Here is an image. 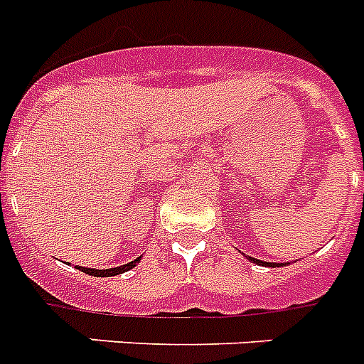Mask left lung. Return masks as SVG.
<instances>
[{"label":"left lung","mask_w":364,"mask_h":364,"mask_svg":"<svg viewBox=\"0 0 364 364\" xmlns=\"http://www.w3.org/2000/svg\"><path fill=\"white\" fill-rule=\"evenodd\" d=\"M248 262H252V263H257V265H263V267H276V263H269V262H259V259H256V257H250L247 256ZM285 263H282V267H284ZM279 267V265H278Z\"/></svg>","instance_id":"obj_1"}]
</instances>
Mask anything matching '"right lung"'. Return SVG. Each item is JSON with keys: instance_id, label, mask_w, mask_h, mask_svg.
<instances>
[{"instance_id": "right-lung-1", "label": "right lung", "mask_w": 364, "mask_h": 364, "mask_svg": "<svg viewBox=\"0 0 364 364\" xmlns=\"http://www.w3.org/2000/svg\"><path fill=\"white\" fill-rule=\"evenodd\" d=\"M138 263H139V257H136L134 262L127 263V265L114 267V269H105V271H99V269H88V267H79V265H77L75 269H79L80 272H86V274H90V276H97V278H108V276L123 274V272L130 271V269L138 265Z\"/></svg>"}]
</instances>
